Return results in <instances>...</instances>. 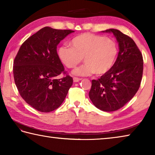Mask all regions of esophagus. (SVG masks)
Returning a JSON list of instances; mask_svg holds the SVG:
<instances>
[{
  "instance_id": "1",
  "label": "esophagus",
  "mask_w": 155,
  "mask_h": 155,
  "mask_svg": "<svg viewBox=\"0 0 155 155\" xmlns=\"http://www.w3.org/2000/svg\"><path fill=\"white\" fill-rule=\"evenodd\" d=\"M81 80V78H78V77H73V81H74V83L78 82V81H80Z\"/></svg>"
}]
</instances>
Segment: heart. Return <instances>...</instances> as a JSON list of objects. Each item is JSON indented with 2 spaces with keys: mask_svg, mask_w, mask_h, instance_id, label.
<instances>
[{
  "mask_svg": "<svg viewBox=\"0 0 155 155\" xmlns=\"http://www.w3.org/2000/svg\"><path fill=\"white\" fill-rule=\"evenodd\" d=\"M70 46L59 48L58 55L70 69L77 67L84 58L85 64L73 72L76 75L106 74L114 66L118 54V46L114 40L91 33L76 36L70 41Z\"/></svg>",
  "mask_w": 155,
  "mask_h": 155,
  "instance_id": "b5f03b06",
  "label": "heart"
}]
</instances>
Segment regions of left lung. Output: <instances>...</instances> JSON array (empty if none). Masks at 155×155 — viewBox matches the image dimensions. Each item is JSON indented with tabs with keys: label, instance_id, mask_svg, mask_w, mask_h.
Returning <instances> with one entry per match:
<instances>
[{
	"label": "left lung",
	"instance_id": "obj_1",
	"mask_svg": "<svg viewBox=\"0 0 155 155\" xmlns=\"http://www.w3.org/2000/svg\"><path fill=\"white\" fill-rule=\"evenodd\" d=\"M119 44V52L114 66L97 80L91 81L89 96L94 106L104 111H114L130 101L140 88L143 61L140 49L129 36L111 28Z\"/></svg>",
	"mask_w": 155,
	"mask_h": 155
}]
</instances>
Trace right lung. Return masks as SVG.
Returning <instances> with one entry per match:
<instances>
[{
    "instance_id": "right-lung-1",
    "label": "right lung",
    "mask_w": 155,
    "mask_h": 155,
    "mask_svg": "<svg viewBox=\"0 0 155 155\" xmlns=\"http://www.w3.org/2000/svg\"><path fill=\"white\" fill-rule=\"evenodd\" d=\"M73 32L44 27L21 45L15 57L13 72L20 95L39 111L57 109L72 85L73 78L65 71L57 46ZM59 74L64 77L57 80Z\"/></svg>"
}]
</instances>
